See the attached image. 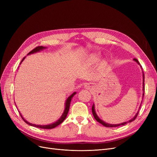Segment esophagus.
<instances>
[{"instance_id": "1", "label": "esophagus", "mask_w": 157, "mask_h": 157, "mask_svg": "<svg viewBox=\"0 0 157 157\" xmlns=\"http://www.w3.org/2000/svg\"><path fill=\"white\" fill-rule=\"evenodd\" d=\"M92 86H91V84H86L85 85V87H86V88H90V87H91Z\"/></svg>"}]
</instances>
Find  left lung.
Here are the masks:
<instances>
[{
    "instance_id": "8db88e82",
    "label": "left lung",
    "mask_w": 157,
    "mask_h": 157,
    "mask_svg": "<svg viewBox=\"0 0 157 157\" xmlns=\"http://www.w3.org/2000/svg\"><path fill=\"white\" fill-rule=\"evenodd\" d=\"M134 61H135L136 62H137V64L140 65V63H139V61H137V59H136L135 58V59H134ZM144 91H145V87H144V72H143V92H143V98H144ZM143 98H142V99H143ZM141 102H142V101H141ZM140 106H141V105H140ZM140 108H139V110H140ZM139 110L137 111V113L136 114V115H135L134 117H133V118H132V119H130V121H127V122H122V123H121V124H109V123H107V122H104L103 121H102L101 119H100V118H99V117L97 115V114H96V111H95L94 104H93L92 108V114H93V115H94V117L95 119H96L98 122H99V123H100V124H101L102 125H103L104 126H105V127H117V126H121V125H124V124H127V123H129V122H132V121H134L136 119V118L137 117V115H138Z\"/></svg>"
}]
</instances>
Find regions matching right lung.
<instances>
[{"label": "right lung", "mask_w": 157, "mask_h": 157, "mask_svg": "<svg viewBox=\"0 0 157 157\" xmlns=\"http://www.w3.org/2000/svg\"><path fill=\"white\" fill-rule=\"evenodd\" d=\"M47 48V47H44V46H37L35 48L33 49V50H31L29 54H28L27 55H30V54H34V53H36V52H40L41 50H44V49H46ZM26 58V57H24V58H23V59L21 60L20 64L22 63V61L25 59V58ZM77 94L76 92H74L71 95V96L69 97H68V98L66 99V101H65V109H64V111L62 114V115L61 116V117L59 118V119L56 121L54 123H52V124H47V125H38V124H31V123L27 122L24 118H23L21 115V114L20 113V115L21 117V118H23V120L27 124H29L30 126H35V127H37V128H43V129H52V128H54L56 126H58V125H59L61 122H63V121L65 119V118L67 117V113L69 112V107H70V103H71V99H72L73 97L75 96V95Z\"/></svg>", "instance_id": "obj_1"}]
</instances>
